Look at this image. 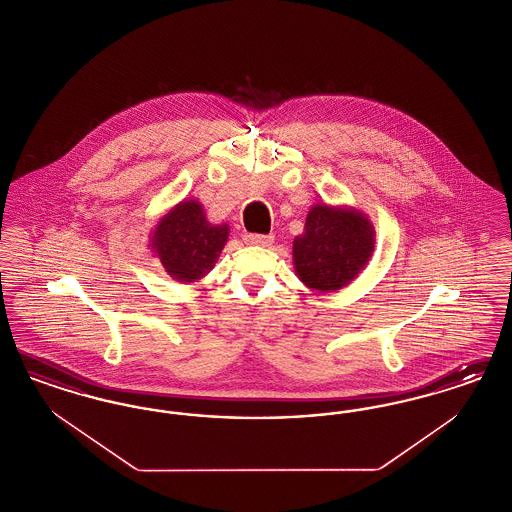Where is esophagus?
<instances>
[{
    "label": "esophagus",
    "instance_id": "1",
    "mask_svg": "<svg viewBox=\"0 0 512 512\" xmlns=\"http://www.w3.org/2000/svg\"><path fill=\"white\" fill-rule=\"evenodd\" d=\"M244 242L247 245H261L267 247L274 242V236H265V234H244Z\"/></svg>",
    "mask_w": 512,
    "mask_h": 512
}]
</instances>
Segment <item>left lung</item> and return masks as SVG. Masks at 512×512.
I'll use <instances>...</instances> for the list:
<instances>
[{
  "mask_svg": "<svg viewBox=\"0 0 512 512\" xmlns=\"http://www.w3.org/2000/svg\"><path fill=\"white\" fill-rule=\"evenodd\" d=\"M376 232L353 207H311L305 232L293 240V267L299 280L318 293L345 288L368 265Z\"/></svg>",
  "mask_w": 512,
  "mask_h": 512,
  "instance_id": "obj_1",
  "label": "left lung"
}]
</instances>
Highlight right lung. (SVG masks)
Masks as SVG:
<instances>
[{"mask_svg":"<svg viewBox=\"0 0 512 512\" xmlns=\"http://www.w3.org/2000/svg\"><path fill=\"white\" fill-rule=\"evenodd\" d=\"M228 232V224L207 220L197 199H184L157 222L149 242L172 280L192 284L213 270Z\"/></svg>","mask_w":512,"mask_h":512,"instance_id":"1","label":"right lung"}]
</instances>
